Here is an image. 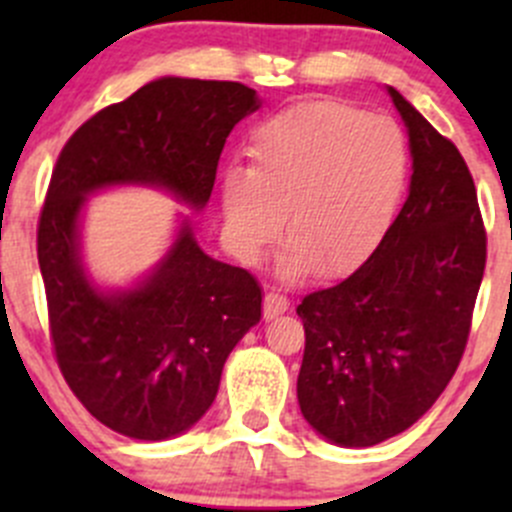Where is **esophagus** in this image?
Instances as JSON below:
<instances>
[{
	"instance_id": "esophagus-1",
	"label": "esophagus",
	"mask_w": 512,
	"mask_h": 512,
	"mask_svg": "<svg viewBox=\"0 0 512 512\" xmlns=\"http://www.w3.org/2000/svg\"><path fill=\"white\" fill-rule=\"evenodd\" d=\"M287 309H289V299L282 297L280 292H267L265 294V307H262V312H265V319L280 317V314H285Z\"/></svg>"
}]
</instances>
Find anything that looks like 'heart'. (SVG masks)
Returning a JSON list of instances; mask_svg holds the SVG:
<instances>
[{
  "label": "heart",
  "instance_id": "b5f03b06",
  "mask_svg": "<svg viewBox=\"0 0 512 512\" xmlns=\"http://www.w3.org/2000/svg\"><path fill=\"white\" fill-rule=\"evenodd\" d=\"M247 170L220 178L225 235L252 262L285 232L282 275L342 277L379 247L399 210L409 146L399 123L329 98L294 103L252 131Z\"/></svg>",
  "mask_w": 512,
  "mask_h": 512
}]
</instances>
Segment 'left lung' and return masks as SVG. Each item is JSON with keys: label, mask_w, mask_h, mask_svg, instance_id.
I'll list each match as a JSON object with an SVG mask.
<instances>
[{"label": "left lung", "mask_w": 512, "mask_h": 512, "mask_svg": "<svg viewBox=\"0 0 512 512\" xmlns=\"http://www.w3.org/2000/svg\"><path fill=\"white\" fill-rule=\"evenodd\" d=\"M386 91L409 133V198L359 270L297 307L299 409L344 448L376 446L436 404L466 349L485 270L466 160L394 86Z\"/></svg>", "instance_id": "1"}]
</instances>
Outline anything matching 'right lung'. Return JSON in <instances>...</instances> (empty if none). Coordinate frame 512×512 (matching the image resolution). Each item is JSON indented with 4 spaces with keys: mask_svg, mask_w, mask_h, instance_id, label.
<instances>
[{
    "mask_svg": "<svg viewBox=\"0 0 512 512\" xmlns=\"http://www.w3.org/2000/svg\"><path fill=\"white\" fill-rule=\"evenodd\" d=\"M257 108L237 81L163 76L98 111L59 153L36 235L51 339L66 384L111 431L165 441L193 428L227 356L260 322L262 289L205 255L185 215L146 275L101 287L81 252L89 195L143 185L203 210L227 136Z\"/></svg>",
    "mask_w": 512,
    "mask_h": 512,
    "instance_id": "obj_1",
    "label": "right lung"
}]
</instances>
